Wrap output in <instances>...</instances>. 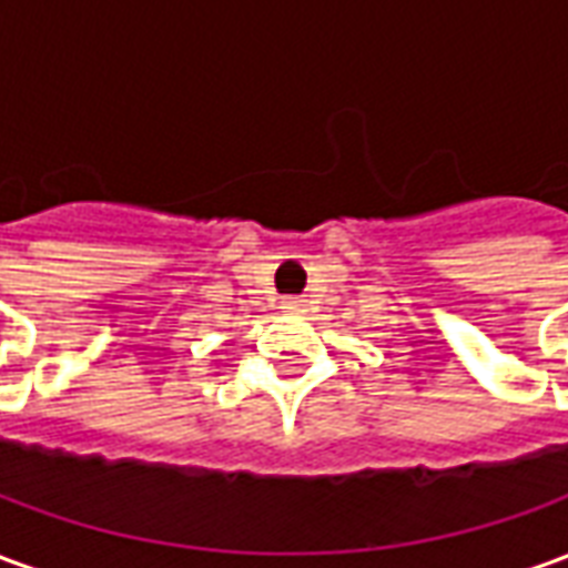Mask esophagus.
<instances>
[{
  "label": "esophagus",
  "mask_w": 568,
  "mask_h": 568,
  "mask_svg": "<svg viewBox=\"0 0 568 568\" xmlns=\"http://www.w3.org/2000/svg\"><path fill=\"white\" fill-rule=\"evenodd\" d=\"M283 310H288V313H304V297H285Z\"/></svg>",
  "instance_id": "esophagus-1"
}]
</instances>
